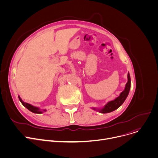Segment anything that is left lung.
I'll return each mask as SVG.
<instances>
[{
    "instance_id": "left-lung-1",
    "label": "left lung",
    "mask_w": 158,
    "mask_h": 158,
    "mask_svg": "<svg viewBox=\"0 0 158 158\" xmlns=\"http://www.w3.org/2000/svg\"><path fill=\"white\" fill-rule=\"evenodd\" d=\"M127 82L126 84V87L124 90L120 94V96L117 97L116 99H115L113 101H111L101 109H98L96 110V108H92L94 110H98L100 113L102 114H106V113H109L112 112V111H114L115 110L117 109L119 106H121L124 101L126 100L127 96H128L129 90H130L131 88V78L130 76H129V74H127Z\"/></svg>"
}]
</instances>
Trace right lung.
Here are the masks:
<instances>
[{
	"label": "right lung",
	"mask_w": 158,
	"mask_h": 158,
	"mask_svg": "<svg viewBox=\"0 0 158 158\" xmlns=\"http://www.w3.org/2000/svg\"><path fill=\"white\" fill-rule=\"evenodd\" d=\"M18 98H19L20 102L22 103V104L25 107H26L28 110H30L31 112H33V113H35V114H41V113H43V111H44V112H45V111H46V110H44L41 111V110H40V109L39 108H38V107H35V106H32V105H30V104H29V103H25L24 101H22V99L20 98V97L19 96H18Z\"/></svg>",
	"instance_id": "add662e5"
}]
</instances>
